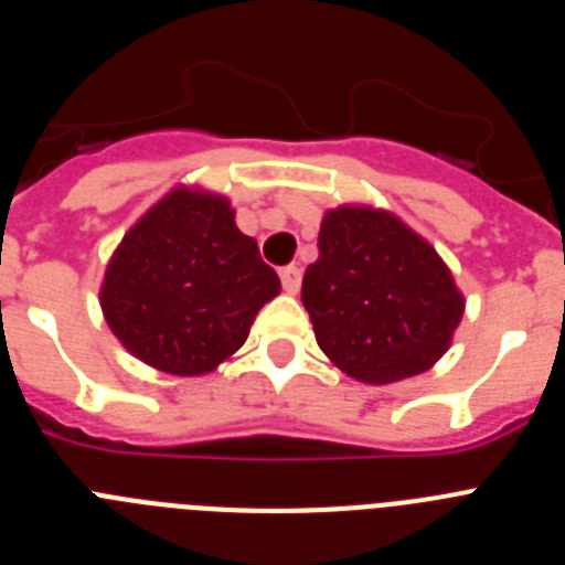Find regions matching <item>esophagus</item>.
I'll list each match as a JSON object with an SVG mask.
<instances>
[{"mask_svg": "<svg viewBox=\"0 0 565 565\" xmlns=\"http://www.w3.org/2000/svg\"><path fill=\"white\" fill-rule=\"evenodd\" d=\"M279 279H282V288L288 294H297L299 286H302V271H299V266H286L279 268Z\"/></svg>", "mask_w": 565, "mask_h": 565, "instance_id": "obj_1", "label": "esophagus"}]
</instances>
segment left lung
Instances as JSON below:
<instances>
[{
	"label": "left lung",
	"instance_id": "obj_1",
	"mask_svg": "<svg viewBox=\"0 0 565 565\" xmlns=\"http://www.w3.org/2000/svg\"><path fill=\"white\" fill-rule=\"evenodd\" d=\"M302 306L333 364L359 382L387 384L444 356L463 297L427 239L393 214L342 206L319 228Z\"/></svg>",
	"mask_w": 565,
	"mask_h": 565
}]
</instances>
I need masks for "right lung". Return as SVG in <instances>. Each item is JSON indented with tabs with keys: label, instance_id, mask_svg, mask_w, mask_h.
<instances>
[{
	"label": "right lung",
	"instance_id": "obj_1",
	"mask_svg": "<svg viewBox=\"0 0 565 565\" xmlns=\"http://www.w3.org/2000/svg\"><path fill=\"white\" fill-rule=\"evenodd\" d=\"M279 294L257 239L234 226L223 198L167 194L129 228L107 266L102 308L129 353L158 371L198 376L246 342Z\"/></svg>",
	"mask_w": 565,
	"mask_h": 565
}]
</instances>
